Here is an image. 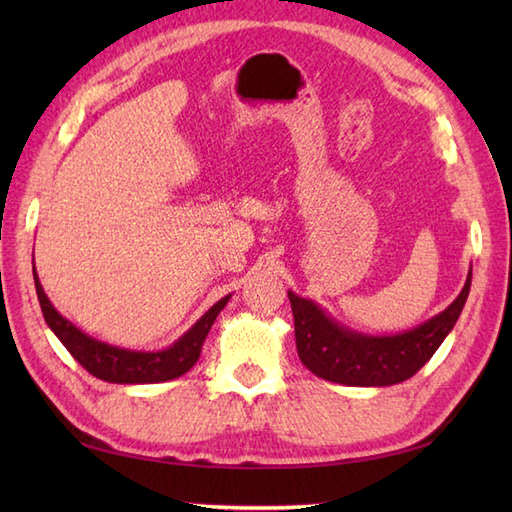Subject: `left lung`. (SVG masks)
Listing matches in <instances>:
<instances>
[{
	"label": "left lung",
	"instance_id": "obj_1",
	"mask_svg": "<svg viewBox=\"0 0 512 512\" xmlns=\"http://www.w3.org/2000/svg\"><path fill=\"white\" fill-rule=\"evenodd\" d=\"M471 273L451 306L420 328L396 336H361L339 328L312 301L288 292L301 363L312 374L352 387H385L411 378L436 354L469 297Z\"/></svg>",
	"mask_w": 512,
	"mask_h": 512
}]
</instances>
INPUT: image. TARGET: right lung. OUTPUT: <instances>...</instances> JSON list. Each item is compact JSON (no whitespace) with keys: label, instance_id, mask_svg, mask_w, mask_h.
Instances as JSON below:
<instances>
[{"label":"right lung","instance_id":"right-lung-1","mask_svg":"<svg viewBox=\"0 0 512 512\" xmlns=\"http://www.w3.org/2000/svg\"><path fill=\"white\" fill-rule=\"evenodd\" d=\"M35 288H37L43 319H46V323L50 325V330L59 336V341L65 345V350H68L76 361L88 369L92 376L107 380V383H121V385L165 383V380L187 374L189 369L198 363L206 334H209L215 317L226 306L228 297H231L228 295L217 301L215 306L206 312L180 341H176L169 347V350L129 352V350H121V347H112L101 341H94L88 334H83L79 328H74L68 319H63L48 301L46 292H43L39 284L37 273H35Z\"/></svg>","mask_w":512,"mask_h":512}]
</instances>
